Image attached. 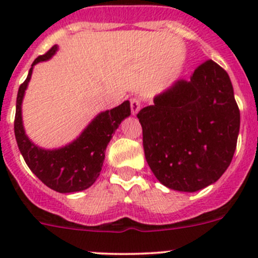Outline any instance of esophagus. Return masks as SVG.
I'll list each match as a JSON object with an SVG mask.
<instances>
[{"label":"esophagus","mask_w":258,"mask_h":258,"mask_svg":"<svg viewBox=\"0 0 258 258\" xmlns=\"http://www.w3.org/2000/svg\"><path fill=\"white\" fill-rule=\"evenodd\" d=\"M130 102H131L132 114H137V113H139V111L141 110V101H140V98L132 97L131 100H130Z\"/></svg>","instance_id":"obj_1"}]
</instances>
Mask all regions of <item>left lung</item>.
I'll use <instances>...</instances> for the list:
<instances>
[{
    "instance_id": "8db88e82",
    "label": "left lung",
    "mask_w": 258,
    "mask_h": 258,
    "mask_svg": "<svg viewBox=\"0 0 258 258\" xmlns=\"http://www.w3.org/2000/svg\"><path fill=\"white\" fill-rule=\"evenodd\" d=\"M145 157L166 187L196 192L215 183L232 161L240 110L227 72L212 59L177 80L137 114Z\"/></svg>"
}]
</instances>
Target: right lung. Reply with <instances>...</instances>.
I'll list each match as a JSON object with an SVG mask.
<instances>
[{
    "instance_id": "obj_1",
    "label": "right lung",
    "mask_w": 258,
    "mask_h": 258,
    "mask_svg": "<svg viewBox=\"0 0 258 258\" xmlns=\"http://www.w3.org/2000/svg\"><path fill=\"white\" fill-rule=\"evenodd\" d=\"M57 51L53 46L33 61L27 79L20 86L15 116V136L21 155L30 170L46 186L59 194L79 192L95 183L102 170L105 151L121 122L131 114L128 101L112 110L98 113L71 144L54 150H45L35 145L26 135L22 122V101L32 76L33 66L47 61Z\"/></svg>"
}]
</instances>
